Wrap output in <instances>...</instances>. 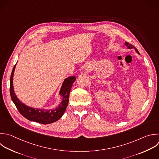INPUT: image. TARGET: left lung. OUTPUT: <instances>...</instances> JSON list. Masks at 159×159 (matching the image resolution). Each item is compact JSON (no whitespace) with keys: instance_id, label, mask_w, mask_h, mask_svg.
<instances>
[{"instance_id":"8db88e82","label":"left lung","mask_w":159,"mask_h":159,"mask_svg":"<svg viewBox=\"0 0 159 159\" xmlns=\"http://www.w3.org/2000/svg\"><path fill=\"white\" fill-rule=\"evenodd\" d=\"M125 44V45L127 47V48H129V49H132V48H135V52H136L137 53H139H139L138 50H137V48H135V47H134V46H133V45H130V44H129V43H127V42H126Z\"/></svg>"}]
</instances>
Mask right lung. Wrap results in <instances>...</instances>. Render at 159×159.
I'll list each match as a JSON object with an SVG mask.
<instances>
[{
  "label": "right lung",
  "mask_w": 159,
  "mask_h": 159,
  "mask_svg": "<svg viewBox=\"0 0 159 159\" xmlns=\"http://www.w3.org/2000/svg\"><path fill=\"white\" fill-rule=\"evenodd\" d=\"M16 66V65L14 66L11 76L10 93L12 100L19 112L29 120L43 124H51L60 119L63 115L68 106L70 90L76 80V77L70 76L65 80L60 91V94L61 95L63 101L57 108L50 110L35 109L30 107L22 103L15 94L13 88V76Z\"/></svg>",
  "instance_id": "right-lung-1"
}]
</instances>
